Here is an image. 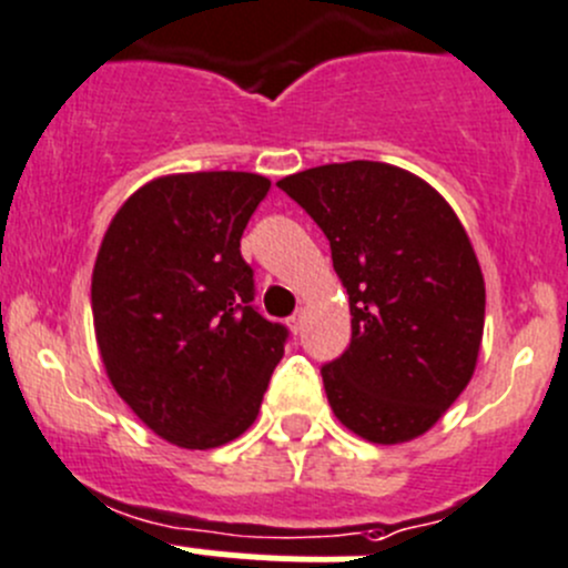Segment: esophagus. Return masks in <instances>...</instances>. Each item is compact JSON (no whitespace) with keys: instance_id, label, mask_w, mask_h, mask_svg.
Listing matches in <instances>:
<instances>
[{"instance_id":"esophagus-1","label":"esophagus","mask_w":568,"mask_h":568,"mask_svg":"<svg viewBox=\"0 0 568 568\" xmlns=\"http://www.w3.org/2000/svg\"><path fill=\"white\" fill-rule=\"evenodd\" d=\"M286 325H290L292 334H297V331H301V325H303V312H295V314H292V317L286 320Z\"/></svg>"}]
</instances>
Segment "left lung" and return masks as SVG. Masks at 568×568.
I'll list each match as a JSON object with an SVG mask.
<instances>
[{"label":"left lung","instance_id":"left-lung-1","mask_svg":"<svg viewBox=\"0 0 568 568\" xmlns=\"http://www.w3.org/2000/svg\"><path fill=\"white\" fill-rule=\"evenodd\" d=\"M331 243L351 345L325 364L336 419L373 445L434 428L475 373L486 284L462 221L425 179L369 160L278 182Z\"/></svg>","mask_w":568,"mask_h":568}]
</instances>
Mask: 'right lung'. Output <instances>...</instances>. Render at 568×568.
Segmentation results:
<instances>
[{
    "label": "right lung",
    "mask_w": 568,
    "mask_h": 568,
    "mask_svg": "<svg viewBox=\"0 0 568 568\" xmlns=\"http://www.w3.org/2000/svg\"><path fill=\"white\" fill-rule=\"evenodd\" d=\"M271 190L245 171L171 173L106 226L91 306L106 378L145 428L212 450L254 425L286 328L262 317L240 237Z\"/></svg>",
    "instance_id": "add662e5"
}]
</instances>
